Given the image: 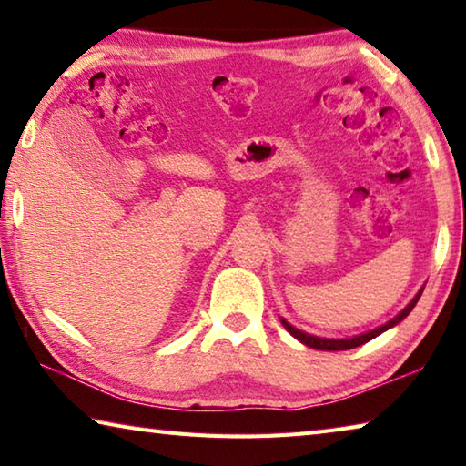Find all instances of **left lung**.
I'll list each match as a JSON object with an SVG mask.
<instances>
[{
	"instance_id": "1",
	"label": "left lung",
	"mask_w": 466,
	"mask_h": 466,
	"mask_svg": "<svg viewBox=\"0 0 466 466\" xmlns=\"http://www.w3.org/2000/svg\"><path fill=\"white\" fill-rule=\"evenodd\" d=\"M424 290V289H422ZM422 290L420 293H418L414 299H412V303H410L402 313L400 315H396L394 319H391V321H388L386 325H381V327H378V329H373V331H370V333H363V335H358V337H351V339H323V337H315V335H309V333H303V331H299V329H295L293 325H289L285 319H280L282 321V325H285V329L293 335V337H297V339L300 341V343H305V345H309V348H313V350H323V351H343V350H353V348H360V345H363V343H368V341H371L373 337H378L380 333H384V331H388L390 327H394V325H398L400 321H402L404 317H408V313L412 311L414 309V305L418 303V299H420V295H422Z\"/></svg>"
}]
</instances>
